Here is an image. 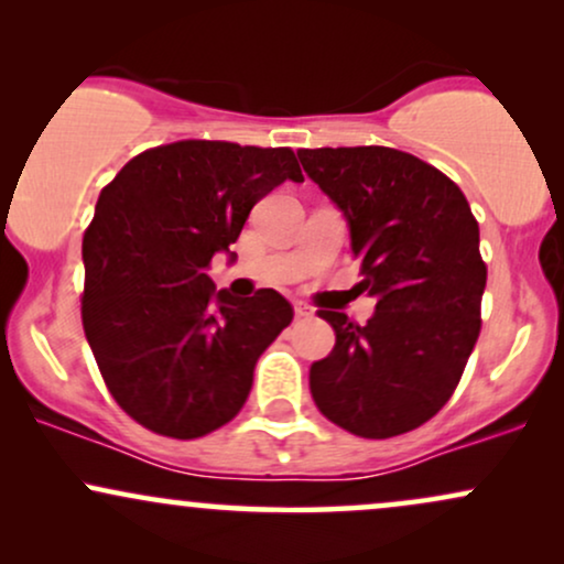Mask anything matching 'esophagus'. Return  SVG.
<instances>
[{
	"label": "esophagus",
	"instance_id": "obj_1",
	"mask_svg": "<svg viewBox=\"0 0 564 564\" xmlns=\"http://www.w3.org/2000/svg\"><path fill=\"white\" fill-rule=\"evenodd\" d=\"M294 313H296V318H310V315H313V307H310V304H304V302H296Z\"/></svg>",
	"mask_w": 564,
	"mask_h": 564
}]
</instances>
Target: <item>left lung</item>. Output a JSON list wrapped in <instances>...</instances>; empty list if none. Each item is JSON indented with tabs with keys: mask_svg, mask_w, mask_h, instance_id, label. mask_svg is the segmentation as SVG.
Wrapping results in <instances>:
<instances>
[{
	"mask_svg": "<svg viewBox=\"0 0 564 564\" xmlns=\"http://www.w3.org/2000/svg\"><path fill=\"white\" fill-rule=\"evenodd\" d=\"M296 156L345 217L358 286L377 300L366 326L321 310L336 345L310 366V392L352 435H403L448 403L480 336L488 270L477 219L458 185L411 153L360 145Z\"/></svg>",
	"mask_w": 564,
	"mask_h": 564,
	"instance_id": "obj_1",
	"label": "left lung"
}]
</instances>
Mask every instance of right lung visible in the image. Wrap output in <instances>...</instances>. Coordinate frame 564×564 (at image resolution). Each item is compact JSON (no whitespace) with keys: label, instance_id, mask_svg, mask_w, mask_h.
Instances as JSON below:
<instances>
[{"label":"right lung","instance_id":"1","mask_svg":"<svg viewBox=\"0 0 564 564\" xmlns=\"http://www.w3.org/2000/svg\"><path fill=\"white\" fill-rule=\"evenodd\" d=\"M304 183L289 148L183 140L134 156L102 187L84 232L82 323L108 390L159 435L193 440L228 424L254 366L294 318L275 289L236 300L206 275L249 212Z\"/></svg>","mask_w":564,"mask_h":564}]
</instances>
